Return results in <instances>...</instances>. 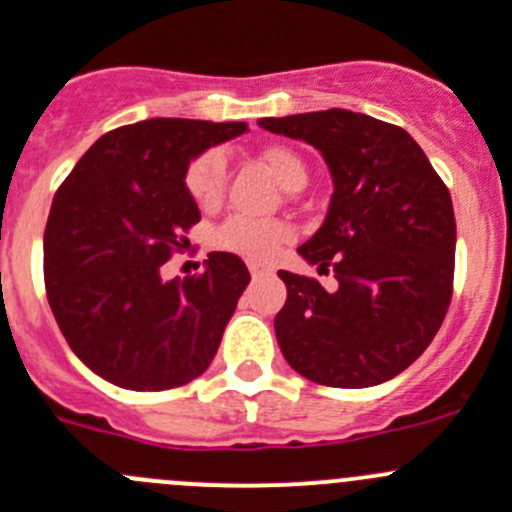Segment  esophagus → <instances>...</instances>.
Listing matches in <instances>:
<instances>
[{"instance_id":"34e87169","label":"esophagus","mask_w":512,"mask_h":512,"mask_svg":"<svg viewBox=\"0 0 512 512\" xmlns=\"http://www.w3.org/2000/svg\"><path fill=\"white\" fill-rule=\"evenodd\" d=\"M247 267H250V275L252 278H265V275H272V270L267 265H262V262H247Z\"/></svg>"}]
</instances>
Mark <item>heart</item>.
Returning <instances> with one entry per match:
<instances>
[{
	"instance_id": "obj_1",
	"label": "heart",
	"mask_w": 512,
	"mask_h": 512,
	"mask_svg": "<svg viewBox=\"0 0 512 512\" xmlns=\"http://www.w3.org/2000/svg\"><path fill=\"white\" fill-rule=\"evenodd\" d=\"M262 161L285 189H300L308 181L305 161L295 154L293 148L267 146L262 151ZM184 186L189 191L191 202L197 204L202 212H212L222 202L224 186H227V159H224L222 151L209 148L197 159H191V164L186 166ZM290 234H293L290 227L280 219H255L245 217V214H232L214 232V245L224 252L245 257V260L262 262L270 260L290 240Z\"/></svg>"
}]
</instances>
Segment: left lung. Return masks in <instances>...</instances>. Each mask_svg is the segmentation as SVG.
<instances>
[{
	"label": "left lung",
	"mask_w": 512,
	"mask_h": 512,
	"mask_svg": "<svg viewBox=\"0 0 512 512\" xmlns=\"http://www.w3.org/2000/svg\"><path fill=\"white\" fill-rule=\"evenodd\" d=\"M260 126L318 148L333 176L326 222L298 252L331 270L338 288L278 272L288 285L275 315L285 361L336 389L394 379L422 356L450 308V189L404 128L364 113L331 108L260 118Z\"/></svg>",
	"instance_id": "1"
}]
</instances>
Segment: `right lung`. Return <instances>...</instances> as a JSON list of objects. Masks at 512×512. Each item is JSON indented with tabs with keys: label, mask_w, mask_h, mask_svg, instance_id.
Listing matches in <instances>:
<instances>
[{
	"label": "right lung",
	"mask_w": 512,
	"mask_h": 512,
	"mask_svg": "<svg viewBox=\"0 0 512 512\" xmlns=\"http://www.w3.org/2000/svg\"><path fill=\"white\" fill-rule=\"evenodd\" d=\"M247 123L151 118L100 136L62 181L45 227V288L75 356L111 384L164 391L207 371L247 265L209 252L204 272L161 280L202 219L184 186L204 148Z\"/></svg>",
	"instance_id": "obj_1"
}]
</instances>
